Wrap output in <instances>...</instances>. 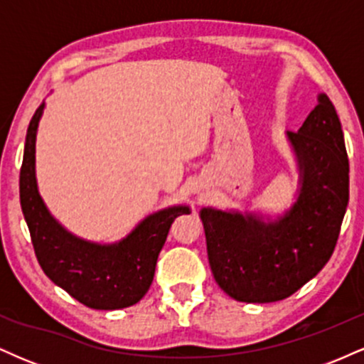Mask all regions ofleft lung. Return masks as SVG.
<instances>
[{"instance_id":"1","label":"left lung","mask_w":364,"mask_h":364,"mask_svg":"<svg viewBox=\"0 0 364 364\" xmlns=\"http://www.w3.org/2000/svg\"><path fill=\"white\" fill-rule=\"evenodd\" d=\"M299 169L289 210L258 214L202 208L207 255L215 282L243 303L289 298L325 267L349 202V161L336 107L325 94L298 132H287Z\"/></svg>"}]
</instances>
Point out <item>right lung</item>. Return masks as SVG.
I'll list each match as a JSON object with an SVG mask.
<instances>
[{"instance_id": "obj_1", "label": "right lung", "mask_w": 364, "mask_h": 364, "mask_svg": "<svg viewBox=\"0 0 364 364\" xmlns=\"http://www.w3.org/2000/svg\"><path fill=\"white\" fill-rule=\"evenodd\" d=\"M46 104L32 116L25 139L20 169V205L31 231L39 265L51 281L77 301L94 310H119L139 303L149 291L157 257L171 224L190 214L188 205H176L145 217L127 237L99 245L66 231L48 210L37 190L36 135Z\"/></svg>"}]
</instances>
